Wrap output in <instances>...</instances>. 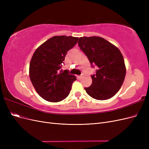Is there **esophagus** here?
<instances>
[{
	"instance_id": "obj_1",
	"label": "esophagus",
	"mask_w": 149,
	"mask_h": 149,
	"mask_svg": "<svg viewBox=\"0 0 149 149\" xmlns=\"http://www.w3.org/2000/svg\"><path fill=\"white\" fill-rule=\"evenodd\" d=\"M82 77H83V75H80V76H78V78L79 79H81Z\"/></svg>"
}]
</instances>
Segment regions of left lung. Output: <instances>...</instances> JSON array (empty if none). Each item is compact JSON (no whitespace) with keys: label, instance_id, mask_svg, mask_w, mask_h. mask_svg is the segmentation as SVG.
Wrapping results in <instances>:
<instances>
[{"label":"left lung","instance_id":"1","mask_svg":"<svg viewBox=\"0 0 149 149\" xmlns=\"http://www.w3.org/2000/svg\"><path fill=\"white\" fill-rule=\"evenodd\" d=\"M78 45L91 63L96 66L91 75L93 82L84 88L87 94L97 100H106L119 91L125 76L124 58L114 45L100 37H80Z\"/></svg>","mask_w":149,"mask_h":149}]
</instances>
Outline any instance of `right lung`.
Listing matches in <instances>:
<instances>
[{"label": "right lung", "mask_w": 149, "mask_h": 149, "mask_svg": "<svg viewBox=\"0 0 149 149\" xmlns=\"http://www.w3.org/2000/svg\"><path fill=\"white\" fill-rule=\"evenodd\" d=\"M78 37L55 36L41 45L30 63V78L35 89L45 100L59 102L69 95L76 80L67 70L63 71L67 52L78 42Z\"/></svg>", "instance_id": "right-lung-1"}]
</instances>
